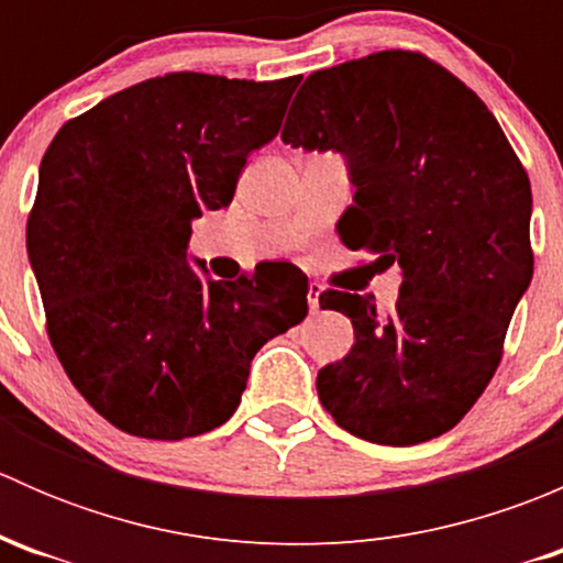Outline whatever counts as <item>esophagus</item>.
Returning a JSON list of instances; mask_svg holds the SVG:
<instances>
[{"label":"esophagus","mask_w":563,"mask_h":563,"mask_svg":"<svg viewBox=\"0 0 563 563\" xmlns=\"http://www.w3.org/2000/svg\"><path fill=\"white\" fill-rule=\"evenodd\" d=\"M318 297H321V286H318V283H310L308 286V305H310V310H318Z\"/></svg>","instance_id":"obj_1"}]
</instances>
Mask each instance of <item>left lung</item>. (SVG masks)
<instances>
[{"label":"left lung","instance_id":"obj_1","mask_svg":"<svg viewBox=\"0 0 563 563\" xmlns=\"http://www.w3.org/2000/svg\"><path fill=\"white\" fill-rule=\"evenodd\" d=\"M280 139L345 157L340 236L402 277L387 316L373 297H318L354 323L349 354L318 371L321 406L373 444L446 433L490 384L533 275L531 185L501 124L428 56L378 51L310 73Z\"/></svg>","mask_w":563,"mask_h":563}]
</instances>
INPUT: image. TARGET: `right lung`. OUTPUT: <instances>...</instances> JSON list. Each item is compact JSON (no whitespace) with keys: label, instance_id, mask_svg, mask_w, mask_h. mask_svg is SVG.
Returning a JSON list of instances; mask_svg holds the SVG:
<instances>
[{"label":"right lung","instance_id":"right-lung-1","mask_svg":"<svg viewBox=\"0 0 563 563\" xmlns=\"http://www.w3.org/2000/svg\"><path fill=\"white\" fill-rule=\"evenodd\" d=\"M299 81L168 73L65 122L45 150L30 264L62 367L113 428L157 441L214 430L255 351L308 316L294 266L212 280L187 255L192 220L229 207Z\"/></svg>","mask_w":563,"mask_h":563}]
</instances>
